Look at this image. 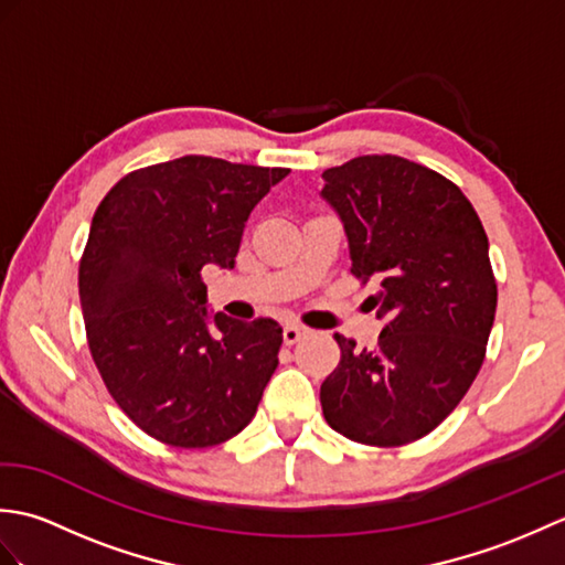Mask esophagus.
<instances>
[{
	"label": "esophagus",
	"mask_w": 565,
	"mask_h": 565,
	"mask_svg": "<svg viewBox=\"0 0 565 565\" xmlns=\"http://www.w3.org/2000/svg\"><path fill=\"white\" fill-rule=\"evenodd\" d=\"M306 334V328H301V326H296V322H289V326L284 328V342L286 344H296L298 340H301Z\"/></svg>",
	"instance_id": "1"
}]
</instances>
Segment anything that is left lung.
<instances>
[{
    "label": "left lung",
    "instance_id": "obj_1",
    "mask_svg": "<svg viewBox=\"0 0 565 565\" xmlns=\"http://www.w3.org/2000/svg\"><path fill=\"white\" fill-rule=\"evenodd\" d=\"M322 179L352 274L379 284L369 298L386 320L374 350L334 334L322 415L352 441L403 447L429 435L483 366L498 306L488 235L459 186L398 154H362Z\"/></svg>",
    "mask_w": 565,
    "mask_h": 565
}]
</instances>
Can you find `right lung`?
<instances>
[{
  "label": "right lung",
  "mask_w": 565,
  "mask_h": 565,
  "mask_svg": "<svg viewBox=\"0 0 565 565\" xmlns=\"http://www.w3.org/2000/svg\"><path fill=\"white\" fill-rule=\"evenodd\" d=\"M289 174L206 154L140 167L109 189L79 259L87 344L106 391L162 444L206 449L257 413L281 350L271 318H206V264L233 269L249 211Z\"/></svg>",
  "instance_id": "right-lung-1"
}]
</instances>
